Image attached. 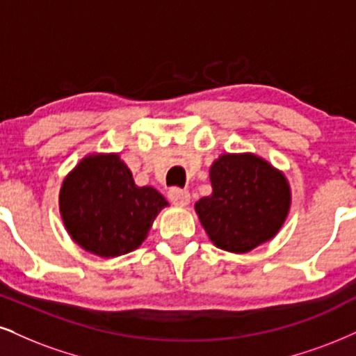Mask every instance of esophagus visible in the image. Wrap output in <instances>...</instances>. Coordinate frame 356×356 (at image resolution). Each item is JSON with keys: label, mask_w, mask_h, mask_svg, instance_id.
I'll return each mask as SVG.
<instances>
[{"label": "esophagus", "mask_w": 356, "mask_h": 356, "mask_svg": "<svg viewBox=\"0 0 356 356\" xmlns=\"http://www.w3.org/2000/svg\"><path fill=\"white\" fill-rule=\"evenodd\" d=\"M168 198L173 204L186 206L190 203V193L186 190H181V188H171L168 191Z\"/></svg>", "instance_id": "34e87169"}]
</instances>
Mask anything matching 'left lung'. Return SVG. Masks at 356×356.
<instances>
[{
    "label": "left lung",
    "mask_w": 356,
    "mask_h": 356,
    "mask_svg": "<svg viewBox=\"0 0 356 356\" xmlns=\"http://www.w3.org/2000/svg\"><path fill=\"white\" fill-rule=\"evenodd\" d=\"M213 193L196 203L209 239L229 252H248L280 229L291 191L284 175L251 153L222 155L209 170Z\"/></svg>",
    "instance_id": "1"
}]
</instances>
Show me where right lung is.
I'll use <instances>...</instances> for the list:
<instances>
[{
	"label": "right lung",
	"instance_id": "add662e5",
	"mask_svg": "<svg viewBox=\"0 0 356 356\" xmlns=\"http://www.w3.org/2000/svg\"><path fill=\"white\" fill-rule=\"evenodd\" d=\"M168 204L152 186H137L117 155L87 156L64 179L60 213L86 251L115 257L137 249Z\"/></svg>",
	"mask_w": 356,
	"mask_h": 356
}]
</instances>
